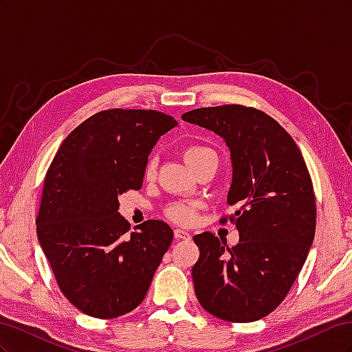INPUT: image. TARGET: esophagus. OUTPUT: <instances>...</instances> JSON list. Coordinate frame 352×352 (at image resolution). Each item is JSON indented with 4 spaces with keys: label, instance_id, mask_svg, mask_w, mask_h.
I'll return each instance as SVG.
<instances>
[{
    "label": "esophagus",
    "instance_id": "1",
    "mask_svg": "<svg viewBox=\"0 0 352 352\" xmlns=\"http://www.w3.org/2000/svg\"><path fill=\"white\" fill-rule=\"evenodd\" d=\"M175 238H176V241H188V239H190V235H189V232H186V230H184V229H176L175 230Z\"/></svg>",
    "mask_w": 352,
    "mask_h": 352
}]
</instances>
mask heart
<instances>
[{"mask_svg": "<svg viewBox=\"0 0 352 352\" xmlns=\"http://www.w3.org/2000/svg\"><path fill=\"white\" fill-rule=\"evenodd\" d=\"M184 157L186 160V163L192 168H195L199 163H202L207 158H217L216 153L212 151L211 148L199 144L188 145L184 150ZM155 170L157 160L154 155H151L146 160L144 167L145 179H153L155 176ZM166 216L170 220L180 223V225H190L197 217V206L192 204V202H173V204L166 207Z\"/></svg>", "mask_w": 352, "mask_h": 352, "instance_id": "1", "label": "heart"}]
</instances>
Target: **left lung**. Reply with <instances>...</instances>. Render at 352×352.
Here are the masks:
<instances>
[{"mask_svg":"<svg viewBox=\"0 0 352 352\" xmlns=\"http://www.w3.org/2000/svg\"><path fill=\"white\" fill-rule=\"evenodd\" d=\"M182 119L226 141L233 166L228 204L236 211L220 223L239 230L232 248L210 232L194 236L197 298L221 320H260L291 291L313 243L311 176L292 136L261 110L228 104L188 111Z\"/></svg>","mask_w":352,"mask_h":352,"instance_id":"obj_1","label":"left lung"}]
</instances>
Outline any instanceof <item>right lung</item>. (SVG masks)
Listing matches in <instances>:
<instances>
[{
	"mask_svg": "<svg viewBox=\"0 0 352 352\" xmlns=\"http://www.w3.org/2000/svg\"><path fill=\"white\" fill-rule=\"evenodd\" d=\"M176 124L155 110H104L72 131L52 158L36 233L60 291L85 314L135 310L173 241L162 220L131 232L117 197L142 188L148 155Z\"/></svg>",
	"mask_w": 352,
	"mask_h": 352,
	"instance_id": "obj_1",
	"label": "right lung"
}]
</instances>
